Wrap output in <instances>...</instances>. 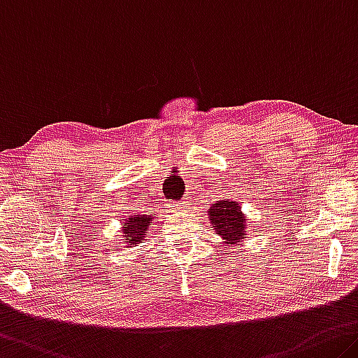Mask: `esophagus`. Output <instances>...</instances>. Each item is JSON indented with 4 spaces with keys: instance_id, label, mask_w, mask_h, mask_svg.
Listing matches in <instances>:
<instances>
[{
    "instance_id": "1",
    "label": "esophagus",
    "mask_w": 358,
    "mask_h": 358,
    "mask_svg": "<svg viewBox=\"0 0 358 358\" xmlns=\"http://www.w3.org/2000/svg\"><path fill=\"white\" fill-rule=\"evenodd\" d=\"M186 206H188V203H186L185 201H178V202H175V208H178V210H183Z\"/></svg>"
}]
</instances>
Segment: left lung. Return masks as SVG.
<instances>
[{
    "label": "left lung",
    "mask_w": 358,
    "mask_h": 358,
    "mask_svg": "<svg viewBox=\"0 0 358 358\" xmlns=\"http://www.w3.org/2000/svg\"><path fill=\"white\" fill-rule=\"evenodd\" d=\"M208 217L217 234L223 237L226 243H237L245 236V217L236 202H217L208 208Z\"/></svg>",
    "instance_id": "obj_1"
}]
</instances>
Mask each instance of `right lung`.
Returning a JSON list of instances; mask_svg holds the SVG:
<instances>
[{
    "label": "right lung",
    "instance_id": "add662e5",
    "mask_svg": "<svg viewBox=\"0 0 358 358\" xmlns=\"http://www.w3.org/2000/svg\"><path fill=\"white\" fill-rule=\"evenodd\" d=\"M152 221L151 217H145V215H135L132 218H127L124 223L122 232L126 236V242L129 247H134L135 243H140L143 241L146 231L150 228V223Z\"/></svg>",
    "mask_w": 358,
    "mask_h": 358
}]
</instances>
